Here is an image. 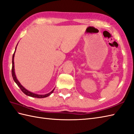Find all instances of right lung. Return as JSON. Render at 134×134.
Here are the masks:
<instances>
[{
    "label": "right lung",
    "instance_id": "obj_1",
    "mask_svg": "<svg viewBox=\"0 0 134 134\" xmlns=\"http://www.w3.org/2000/svg\"><path fill=\"white\" fill-rule=\"evenodd\" d=\"M18 44V43L17 44L16 47H15V52L13 54V56H12V77H13V79L14 80V82L16 83V85L18 86L20 88V90H21V91H22L24 94H26L27 96H31V97H34V98H44L46 97H47V96L50 95L52 93L54 92V89L55 88L53 89L52 91L48 93V94H44V95H40V94H35V93H34L32 92H31L29 90H27L26 88H25L24 87L21 85V83L19 82V81L18 80L17 77L16 75H15V66H14V57H15V51H16V47H17V46Z\"/></svg>",
    "mask_w": 134,
    "mask_h": 134
}]
</instances>
